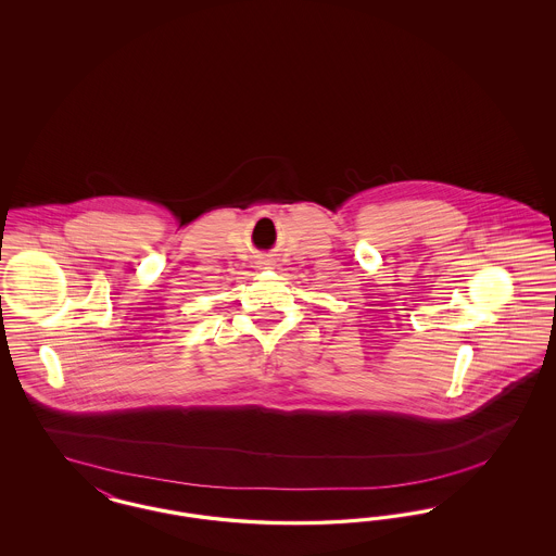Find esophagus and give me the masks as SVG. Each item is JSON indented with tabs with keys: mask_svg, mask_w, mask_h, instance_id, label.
Returning a JSON list of instances; mask_svg holds the SVG:
<instances>
[{
	"mask_svg": "<svg viewBox=\"0 0 556 556\" xmlns=\"http://www.w3.org/2000/svg\"><path fill=\"white\" fill-rule=\"evenodd\" d=\"M261 265H268V261H266V263H261Z\"/></svg>",
	"mask_w": 556,
	"mask_h": 556,
	"instance_id": "1",
	"label": "esophagus"
}]
</instances>
